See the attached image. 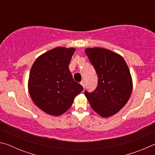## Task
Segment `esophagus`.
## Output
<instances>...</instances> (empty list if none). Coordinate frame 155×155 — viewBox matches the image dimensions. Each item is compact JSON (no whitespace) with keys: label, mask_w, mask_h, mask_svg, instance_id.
<instances>
[{"label":"esophagus","mask_w":155,"mask_h":155,"mask_svg":"<svg viewBox=\"0 0 155 155\" xmlns=\"http://www.w3.org/2000/svg\"><path fill=\"white\" fill-rule=\"evenodd\" d=\"M81 85H82L83 87H85V81H81Z\"/></svg>","instance_id":"obj_1"}]
</instances>
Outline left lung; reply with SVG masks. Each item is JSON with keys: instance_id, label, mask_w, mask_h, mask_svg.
Here are the masks:
<instances>
[{"instance_id": "8db88e82", "label": "left lung", "mask_w": 155, "mask_h": 155, "mask_svg": "<svg viewBox=\"0 0 155 155\" xmlns=\"http://www.w3.org/2000/svg\"><path fill=\"white\" fill-rule=\"evenodd\" d=\"M98 77V87L92 93L85 91L89 103L101 117L116 114L129 100L133 80L129 68L120 54L109 49L94 47L85 50Z\"/></svg>"}]
</instances>
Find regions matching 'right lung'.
<instances>
[{
    "label": "right lung",
    "instance_id": "1",
    "mask_svg": "<svg viewBox=\"0 0 155 155\" xmlns=\"http://www.w3.org/2000/svg\"><path fill=\"white\" fill-rule=\"evenodd\" d=\"M75 50L62 46L52 48L39 56L31 68L28 92L34 104L47 114H64L83 90L68 68Z\"/></svg>",
    "mask_w": 155,
    "mask_h": 155
}]
</instances>
